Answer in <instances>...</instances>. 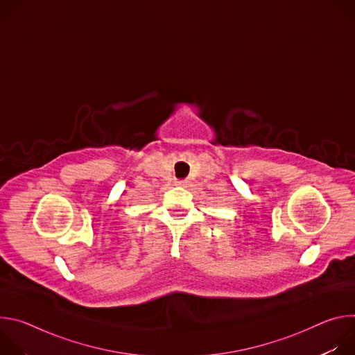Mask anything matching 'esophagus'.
I'll return each instance as SVG.
<instances>
[{"label":"esophagus","instance_id":"34e87169","mask_svg":"<svg viewBox=\"0 0 355 355\" xmlns=\"http://www.w3.org/2000/svg\"><path fill=\"white\" fill-rule=\"evenodd\" d=\"M187 184H188V182H187L185 180H181V181H177V182H175L177 187H187Z\"/></svg>","mask_w":355,"mask_h":355}]
</instances>
